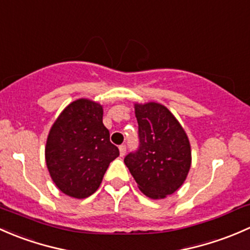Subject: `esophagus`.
I'll return each instance as SVG.
<instances>
[{
    "mask_svg": "<svg viewBox=\"0 0 250 250\" xmlns=\"http://www.w3.org/2000/svg\"><path fill=\"white\" fill-rule=\"evenodd\" d=\"M119 151H120V156L125 155V153H126V146H125V144H123V146H119Z\"/></svg>",
    "mask_w": 250,
    "mask_h": 250,
    "instance_id": "34e87169",
    "label": "esophagus"
}]
</instances>
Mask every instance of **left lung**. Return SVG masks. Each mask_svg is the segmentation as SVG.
Masks as SVG:
<instances>
[{"label": "left lung", "instance_id": "8db88e82", "mask_svg": "<svg viewBox=\"0 0 250 250\" xmlns=\"http://www.w3.org/2000/svg\"><path fill=\"white\" fill-rule=\"evenodd\" d=\"M140 149L124 163L146 196L161 200L182 187L191 166V146L181 123L158 102L135 104Z\"/></svg>", "mask_w": 250, "mask_h": 250}]
</instances>
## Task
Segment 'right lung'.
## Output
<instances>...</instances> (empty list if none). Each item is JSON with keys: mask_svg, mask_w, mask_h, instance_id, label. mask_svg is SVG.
I'll return each instance as SVG.
<instances>
[{"mask_svg": "<svg viewBox=\"0 0 250 250\" xmlns=\"http://www.w3.org/2000/svg\"><path fill=\"white\" fill-rule=\"evenodd\" d=\"M102 117V104L78 99L51 125L45 144V164L51 181L67 196L85 199L94 194L109 164L119 156Z\"/></svg>", "mask_w": 250, "mask_h": 250, "instance_id": "obj_1", "label": "right lung"}]
</instances>
